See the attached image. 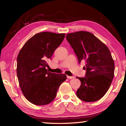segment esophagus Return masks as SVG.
I'll list each match as a JSON object with an SVG mask.
<instances>
[{
  "instance_id": "34e87169",
  "label": "esophagus",
  "mask_w": 126,
  "mask_h": 126,
  "mask_svg": "<svg viewBox=\"0 0 126 126\" xmlns=\"http://www.w3.org/2000/svg\"><path fill=\"white\" fill-rule=\"evenodd\" d=\"M67 77L68 79H73V78H74V76H67Z\"/></svg>"
}]
</instances>
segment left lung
<instances>
[{
	"instance_id": "1",
	"label": "left lung",
	"mask_w": 126,
	"mask_h": 126,
	"mask_svg": "<svg viewBox=\"0 0 126 126\" xmlns=\"http://www.w3.org/2000/svg\"><path fill=\"white\" fill-rule=\"evenodd\" d=\"M73 49L78 62H86L84 77H78L81 84L77 91L78 98L87 102H95L103 97L114 77V63L110 50L92 33L79 31L66 35Z\"/></svg>"
}]
</instances>
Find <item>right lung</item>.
<instances>
[{"label":"right lung","instance_id":"add662e5","mask_svg":"<svg viewBox=\"0 0 126 126\" xmlns=\"http://www.w3.org/2000/svg\"><path fill=\"white\" fill-rule=\"evenodd\" d=\"M64 37V33L36 34L25 43L17 57L16 74L21 90L28 101L35 105L52 102L59 87L67 79L65 74L50 73L46 68Z\"/></svg>","mask_w":126,"mask_h":126}]
</instances>
